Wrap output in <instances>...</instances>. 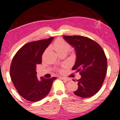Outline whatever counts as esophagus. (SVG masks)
<instances>
[{
    "instance_id": "obj_1",
    "label": "esophagus",
    "mask_w": 120,
    "mask_h": 120,
    "mask_svg": "<svg viewBox=\"0 0 120 120\" xmlns=\"http://www.w3.org/2000/svg\"><path fill=\"white\" fill-rule=\"evenodd\" d=\"M60 78L61 79H63V80H65V81H69V79L68 78H65V77H60Z\"/></svg>"
}]
</instances>
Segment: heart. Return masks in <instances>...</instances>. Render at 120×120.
Wrapping results in <instances>:
<instances>
[{
  "mask_svg": "<svg viewBox=\"0 0 120 120\" xmlns=\"http://www.w3.org/2000/svg\"><path fill=\"white\" fill-rule=\"evenodd\" d=\"M53 49L57 53L60 52H67L70 49L71 46L69 44L62 38H57L52 45Z\"/></svg>",
  "mask_w": 120,
  "mask_h": 120,
  "instance_id": "1",
  "label": "heart"
}]
</instances>
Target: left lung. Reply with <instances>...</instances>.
I'll list each match as a JSON object with an SVG mask.
<instances>
[{"label": "left lung", "instance_id": "obj_1", "mask_svg": "<svg viewBox=\"0 0 120 120\" xmlns=\"http://www.w3.org/2000/svg\"><path fill=\"white\" fill-rule=\"evenodd\" d=\"M75 48L77 59L72 70L79 71L78 89L73 93L81 98L91 97L102 86L107 71V60L101 47L94 40L81 35H64Z\"/></svg>", "mask_w": 120, "mask_h": 120}]
</instances>
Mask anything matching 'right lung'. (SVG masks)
I'll return each instance as SVG.
<instances>
[{
  "label": "right lung",
  "mask_w": 120,
  "mask_h": 120,
  "mask_svg": "<svg viewBox=\"0 0 120 120\" xmlns=\"http://www.w3.org/2000/svg\"><path fill=\"white\" fill-rule=\"evenodd\" d=\"M53 37L27 43L13 57L10 76L19 94L31 102L42 100L49 94L56 77L37 78V65L42 63V56L52 42Z\"/></svg>",
  "instance_id": "right-lung-1"
}]
</instances>
